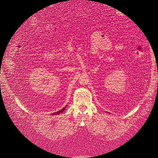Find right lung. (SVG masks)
<instances>
[{"instance_id": "obj_1", "label": "right lung", "mask_w": 158, "mask_h": 158, "mask_svg": "<svg viewBox=\"0 0 158 158\" xmlns=\"http://www.w3.org/2000/svg\"><path fill=\"white\" fill-rule=\"evenodd\" d=\"M65 108H63L62 110H60V111H57V112L56 113H54L53 115H59L60 114H61V113H62L63 112V111L65 110Z\"/></svg>"}]
</instances>
